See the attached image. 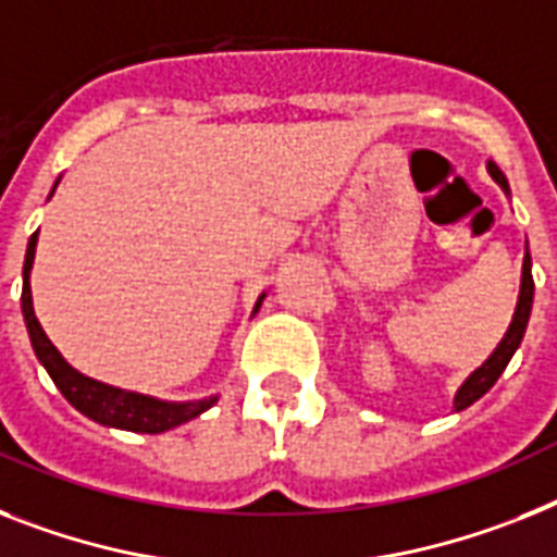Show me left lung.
Instances as JSON below:
<instances>
[{
  "label": "left lung",
  "mask_w": 557,
  "mask_h": 557,
  "mask_svg": "<svg viewBox=\"0 0 557 557\" xmlns=\"http://www.w3.org/2000/svg\"><path fill=\"white\" fill-rule=\"evenodd\" d=\"M486 173H490V176L495 178V185L509 196V182L507 176L500 173L498 164L486 162ZM532 296H535V284H532V259H530V245H527V250H523V268H521V289H518V305H516V312H512V321H509L507 333H504V338L498 342V347L490 352V358H486L484 364L478 367V370H472L470 375H467V381L458 387V393H455L453 398V412L467 410V407L475 404L481 395L490 393V387L500 379V372L507 370L509 358L516 356V350L521 347L523 333H527V321H530V312H532Z\"/></svg>",
  "instance_id": "obj_1"
}]
</instances>
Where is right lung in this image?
Listing matches in <instances>:
<instances>
[{
    "instance_id": "obj_1",
    "label": "right lung",
    "mask_w": 557,
    "mask_h": 557,
    "mask_svg": "<svg viewBox=\"0 0 557 557\" xmlns=\"http://www.w3.org/2000/svg\"><path fill=\"white\" fill-rule=\"evenodd\" d=\"M62 178V176H59ZM59 178L50 187V196L57 193ZM48 196V199H50ZM36 245H39V230H36L30 242H27L25 252V268H22V315H25V327L30 335V344H34V352L39 358V364L48 370V375L53 379V384L59 387V393L67 398L71 407L87 416L90 421L102 426H116V430H127V433H147L159 435L168 433L173 426H182L193 418H199L201 412H207L219 401V395H207V398H196V401H164V398H156V395L136 393V389H122L113 387V384H104V381H96L85 372H79L76 367H71L64 361L62 352L53 347V342L48 338V333L41 330L39 319L34 312V296H30V270H34L36 259ZM268 293H261L256 298V307H252V315L259 312L261 301H264Z\"/></svg>"
}]
</instances>
